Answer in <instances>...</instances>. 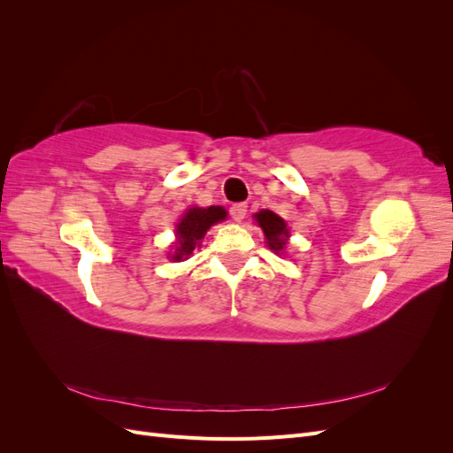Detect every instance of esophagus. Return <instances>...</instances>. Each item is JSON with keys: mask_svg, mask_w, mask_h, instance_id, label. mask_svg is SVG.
Listing matches in <instances>:
<instances>
[{"mask_svg": "<svg viewBox=\"0 0 453 453\" xmlns=\"http://www.w3.org/2000/svg\"><path fill=\"white\" fill-rule=\"evenodd\" d=\"M245 215H248V205H245V203H236V205H232V208H230L232 221L242 223Z\"/></svg>", "mask_w": 453, "mask_h": 453, "instance_id": "esophagus-1", "label": "esophagus"}]
</instances>
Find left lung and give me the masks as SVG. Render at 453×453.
I'll use <instances>...</instances> for the list:
<instances>
[{
  "label": "left lung",
  "mask_w": 453,
  "mask_h": 453,
  "mask_svg": "<svg viewBox=\"0 0 453 453\" xmlns=\"http://www.w3.org/2000/svg\"><path fill=\"white\" fill-rule=\"evenodd\" d=\"M255 221L258 223L260 228H263L268 248L276 255L283 253L287 240L291 236L283 219L270 210H260L258 213H255Z\"/></svg>",
  "instance_id": "left-lung-1"
}]
</instances>
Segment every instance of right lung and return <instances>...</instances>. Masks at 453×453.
Here are the masks:
<instances>
[{
	"mask_svg": "<svg viewBox=\"0 0 453 453\" xmlns=\"http://www.w3.org/2000/svg\"><path fill=\"white\" fill-rule=\"evenodd\" d=\"M226 219V210L221 205H210V208H190L181 221L175 225V251L172 260L180 263V260L188 258L196 248H200V242L215 223H221Z\"/></svg>",
	"mask_w": 453,
	"mask_h": 453,
	"instance_id": "obj_1",
	"label": "right lung"
}]
</instances>
